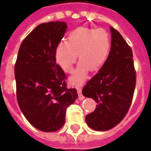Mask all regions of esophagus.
<instances>
[{
    "label": "esophagus",
    "instance_id": "obj_1",
    "mask_svg": "<svg viewBox=\"0 0 151 151\" xmlns=\"http://www.w3.org/2000/svg\"><path fill=\"white\" fill-rule=\"evenodd\" d=\"M77 91H78V99H80V100H82L84 99V96L82 95L81 93V88L78 86L77 87Z\"/></svg>",
    "mask_w": 151,
    "mask_h": 151
}]
</instances>
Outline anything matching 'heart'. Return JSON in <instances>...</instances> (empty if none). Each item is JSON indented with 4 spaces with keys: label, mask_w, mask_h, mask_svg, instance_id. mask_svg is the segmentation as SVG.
<instances>
[{
    "label": "heart",
    "mask_w": 151,
    "mask_h": 151,
    "mask_svg": "<svg viewBox=\"0 0 151 151\" xmlns=\"http://www.w3.org/2000/svg\"><path fill=\"white\" fill-rule=\"evenodd\" d=\"M110 49V35L105 29L79 27L69 34L67 41H61L55 48L57 63L70 73L78 55L79 64L71 78L73 84L85 80L88 70L97 71L103 66Z\"/></svg>",
    "instance_id": "b5f03b06"
}]
</instances>
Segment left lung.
Returning <instances> with one entry per match:
<instances>
[{
	"instance_id": "left-lung-1",
	"label": "left lung",
	"mask_w": 151,
	"mask_h": 151,
	"mask_svg": "<svg viewBox=\"0 0 151 151\" xmlns=\"http://www.w3.org/2000/svg\"><path fill=\"white\" fill-rule=\"evenodd\" d=\"M108 58L82 93L97 103L85 121L96 131H106L122 122L129 111L136 88V73L130 46L114 27Z\"/></svg>"
}]
</instances>
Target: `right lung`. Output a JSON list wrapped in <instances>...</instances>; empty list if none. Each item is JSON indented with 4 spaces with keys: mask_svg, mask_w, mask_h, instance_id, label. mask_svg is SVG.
<instances>
[{
    "mask_svg": "<svg viewBox=\"0 0 151 151\" xmlns=\"http://www.w3.org/2000/svg\"><path fill=\"white\" fill-rule=\"evenodd\" d=\"M64 22L41 23L22 41L15 65L16 97L27 121L43 132H55L65 123L66 108L77 99L66 76L56 64L55 48L66 33Z\"/></svg>",
    "mask_w": 151,
    "mask_h": 151,
    "instance_id": "1",
    "label": "right lung"
}]
</instances>
